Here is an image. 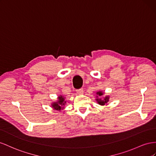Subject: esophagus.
Masks as SVG:
<instances>
[{"instance_id": "esophagus-1", "label": "esophagus", "mask_w": 156, "mask_h": 156, "mask_svg": "<svg viewBox=\"0 0 156 156\" xmlns=\"http://www.w3.org/2000/svg\"><path fill=\"white\" fill-rule=\"evenodd\" d=\"M76 93H78V95H82L83 93V89H80V90H76Z\"/></svg>"}]
</instances>
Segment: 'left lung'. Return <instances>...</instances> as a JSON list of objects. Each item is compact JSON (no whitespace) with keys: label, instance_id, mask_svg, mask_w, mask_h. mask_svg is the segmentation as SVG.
<instances>
[{"label":"left lung","instance_id":"1","mask_svg":"<svg viewBox=\"0 0 156 156\" xmlns=\"http://www.w3.org/2000/svg\"><path fill=\"white\" fill-rule=\"evenodd\" d=\"M96 94L97 95V99H96V101H97V103L99 105H106L108 104V102L109 101V98L110 97L109 96H106L105 97H104L103 99H101V98H99V97H101L103 95V92L102 91H98L96 93Z\"/></svg>","mask_w":156,"mask_h":156}]
</instances>
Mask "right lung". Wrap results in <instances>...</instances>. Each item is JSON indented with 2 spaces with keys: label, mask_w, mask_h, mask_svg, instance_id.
Here are the masks:
<instances>
[{
  "label": "right lung",
  "mask_w": 156,
  "mask_h": 156,
  "mask_svg": "<svg viewBox=\"0 0 156 156\" xmlns=\"http://www.w3.org/2000/svg\"><path fill=\"white\" fill-rule=\"evenodd\" d=\"M65 103L66 101H65V97L62 95H59L58 97V100L51 104V107L54 110L60 111L64 108L63 106H65Z\"/></svg>",
  "instance_id": "1"
}]
</instances>
